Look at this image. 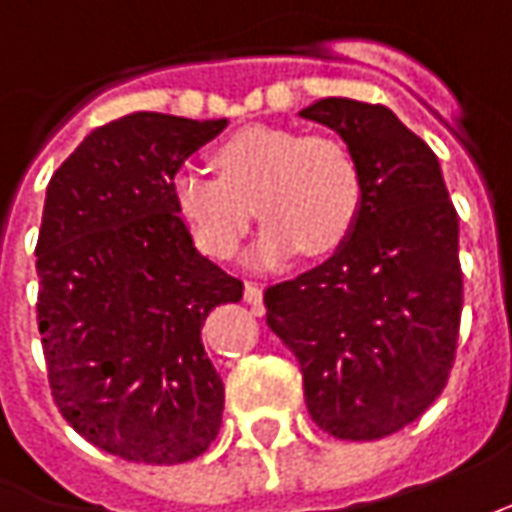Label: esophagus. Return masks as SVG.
Segmentation results:
<instances>
[{
  "mask_svg": "<svg viewBox=\"0 0 512 512\" xmlns=\"http://www.w3.org/2000/svg\"><path fill=\"white\" fill-rule=\"evenodd\" d=\"M243 300L249 302L255 311H263V288L257 283H246L243 285Z\"/></svg>",
  "mask_w": 512,
  "mask_h": 512,
  "instance_id": "esophagus-1",
  "label": "esophagus"
}]
</instances>
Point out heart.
<instances>
[{
	"label": "heart",
	"instance_id": "heart-1",
	"mask_svg": "<svg viewBox=\"0 0 512 512\" xmlns=\"http://www.w3.org/2000/svg\"><path fill=\"white\" fill-rule=\"evenodd\" d=\"M215 173L173 176V201L204 255L229 260L252 218L266 227L252 260L277 266L300 252H336L361 212V173L350 148L328 134L252 125L212 151Z\"/></svg>",
	"mask_w": 512,
	"mask_h": 512
}]
</instances>
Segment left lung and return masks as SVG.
<instances>
[{
    "mask_svg": "<svg viewBox=\"0 0 512 512\" xmlns=\"http://www.w3.org/2000/svg\"><path fill=\"white\" fill-rule=\"evenodd\" d=\"M361 173V212L322 266L266 288V322L297 356L305 403L339 440L409 426L446 387L462 314L460 221L440 162L387 109L316 100Z\"/></svg>",
    "mask_w": 512,
    "mask_h": 512,
    "instance_id": "8db88e82",
    "label": "left lung"
}]
</instances>
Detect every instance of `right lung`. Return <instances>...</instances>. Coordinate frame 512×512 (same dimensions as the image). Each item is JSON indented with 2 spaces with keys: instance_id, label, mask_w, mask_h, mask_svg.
<instances>
[{
  "instance_id": "obj_1",
  "label": "right lung",
  "mask_w": 512,
  "mask_h": 512,
  "mask_svg": "<svg viewBox=\"0 0 512 512\" xmlns=\"http://www.w3.org/2000/svg\"><path fill=\"white\" fill-rule=\"evenodd\" d=\"M224 128L134 111L95 128L47 184L36 311L52 398L128 462L196 460L221 429L224 381L201 328L243 283L196 249L173 176Z\"/></svg>"
}]
</instances>
